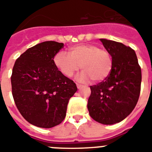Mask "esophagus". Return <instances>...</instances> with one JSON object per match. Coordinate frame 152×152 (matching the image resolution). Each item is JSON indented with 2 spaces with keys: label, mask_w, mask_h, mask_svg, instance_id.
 Segmentation results:
<instances>
[{
  "label": "esophagus",
  "mask_w": 152,
  "mask_h": 152,
  "mask_svg": "<svg viewBox=\"0 0 152 152\" xmlns=\"http://www.w3.org/2000/svg\"><path fill=\"white\" fill-rule=\"evenodd\" d=\"M81 87H82V85H81V84H77V88H78V89H80V88H81Z\"/></svg>",
  "instance_id": "34e87169"
}]
</instances>
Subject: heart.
<instances>
[{
    "label": "heart",
    "mask_w": 152,
    "mask_h": 152,
    "mask_svg": "<svg viewBox=\"0 0 152 152\" xmlns=\"http://www.w3.org/2000/svg\"><path fill=\"white\" fill-rule=\"evenodd\" d=\"M56 67L67 77H72L81 68L83 72L78 80L86 81L91 79L94 82L104 80L113 68L110 52L94 44H79L69 49V54L58 52L54 58Z\"/></svg>",
    "instance_id": "1"
}]
</instances>
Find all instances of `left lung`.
Returning <instances> with one entry per match:
<instances>
[{"label":"left lung","mask_w":152,"mask_h":152,"mask_svg":"<svg viewBox=\"0 0 152 152\" xmlns=\"http://www.w3.org/2000/svg\"><path fill=\"white\" fill-rule=\"evenodd\" d=\"M110 52L113 68L110 75L91 86L88 109L93 119L104 125L119 123L133 110L139 100L142 71L135 51L118 42L100 39Z\"/></svg>","instance_id":"1"}]
</instances>
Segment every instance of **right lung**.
Here are the masks:
<instances>
[{
	"label": "right lung",
	"mask_w": 152,
	"mask_h": 152,
	"mask_svg": "<svg viewBox=\"0 0 152 152\" xmlns=\"http://www.w3.org/2000/svg\"><path fill=\"white\" fill-rule=\"evenodd\" d=\"M63 47L55 41L37 44L23 52L13 68L16 106L26 121L41 128H52L64 120L68 101L77 90L55 64V56Z\"/></svg>",
	"instance_id": "add662e5"
}]
</instances>
